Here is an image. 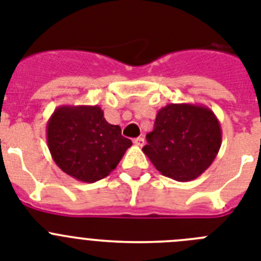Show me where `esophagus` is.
<instances>
[{
	"instance_id": "1",
	"label": "esophagus",
	"mask_w": 261,
	"mask_h": 261,
	"mask_svg": "<svg viewBox=\"0 0 261 261\" xmlns=\"http://www.w3.org/2000/svg\"><path fill=\"white\" fill-rule=\"evenodd\" d=\"M134 144H137L138 147H143L144 146V138L139 137L134 139Z\"/></svg>"
}]
</instances>
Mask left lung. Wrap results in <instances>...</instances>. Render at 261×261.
I'll list each match as a JSON object with an SVG mask.
<instances>
[{
    "label": "left lung",
    "mask_w": 261,
    "mask_h": 261,
    "mask_svg": "<svg viewBox=\"0 0 261 261\" xmlns=\"http://www.w3.org/2000/svg\"><path fill=\"white\" fill-rule=\"evenodd\" d=\"M143 152L163 176L192 181L203 173L218 155L222 130L207 106L168 103L156 114L155 127L147 134Z\"/></svg>",
    "instance_id": "obj_1"
}]
</instances>
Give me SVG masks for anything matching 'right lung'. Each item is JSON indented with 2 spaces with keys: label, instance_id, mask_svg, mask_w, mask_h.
Returning <instances> with one entry per match:
<instances>
[{
  "label": "right lung",
  "instance_id": "obj_1",
  "mask_svg": "<svg viewBox=\"0 0 261 261\" xmlns=\"http://www.w3.org/2000/svg\"><path fill=\"white\" fill-rule=\"evenodd\" d=\"M47 144L64 173L83 182L102 180L117 168L133 142L110 124L98 105H63L47 122Z\"/></svg>",
  "mask_w": 261,
  "mask_h": 261
}]
</instances>
